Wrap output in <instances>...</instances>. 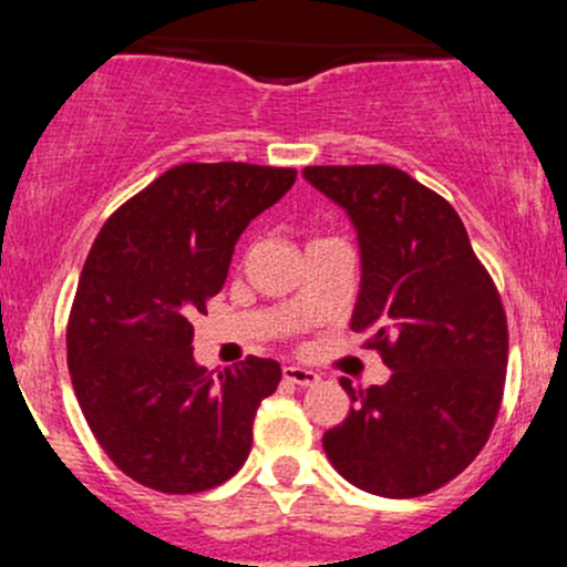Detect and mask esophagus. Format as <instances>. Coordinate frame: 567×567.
<instances>
[{"instance_id":"obj_1","label":"esophagus","mask_w":567,"mask_h":567,"mask_svg":"<svg viewBox=\"0 0 567 567\" xmlns=\"http://www.w3.org/2000/svg\"><path fill=\"white\" fill-rule=\"evenodd\" d=\"M282 375H285V381H290V384H296V386H312L318 381V373H312V370H307V368H296V364L282 368Z\"/></svg>"}]
</instances>
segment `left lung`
I'll return each mask as SVG.
<instances>
[{"mask_svg": "<svg viewBox=\"0 0 567 567\" xmlns=\"http://www.w3.org/2000/svg\"><path fill=\"white\" fill-rule=\"evenodd\" d=\"M348 210L362 249L351 329L368 331L392 379L353 390L323 433L331 466L368 494L409 499L477 458L505 394L507 318L453 205L390 164L305 167Z\"/></svg>", "mask_w": 567, "mask_h": 567, "instance_id": "obj_1", "label": "left lung"}]
</instances>
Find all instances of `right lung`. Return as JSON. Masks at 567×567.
<instances>
[{"label": "right lung", "instance_id": "1", "mask_svg": "<svg viewBox=\"0 0 567 567\" xmlns=\"http://www.w3.org/2000/svg\"><path fill=\"white\" fill-rule=\"evenodd\" d=\"M293 181L290 167L177 164L101 227L68 318V370L93 436L140 485L199 494L247 461L282 368L247 357L208 373L192 357V318L225 285L249 221Z\"/></svg>", "mask_w": 567, "mask_h": 567}]
</instances>
